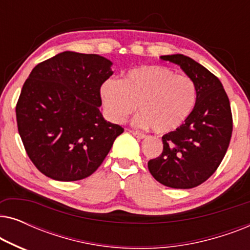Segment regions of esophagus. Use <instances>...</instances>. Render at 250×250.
I'll return each instance as SVG.
<instances>
[{"instance_id":"obj_1","label":"esophagus","mask_w":250,"mask_h":250,"mask_svg":"<svg viewBox=\"0 0 250 250\" xmlns=\"http://www.w3.org/2000/svg\"><path fill=\"white\" fill-rule=\"evenodd\" d=\"M129 132H131L132 134L134 135L135 138H138V139H145L146 138V134H145V133H142V132L133 131V129H129Z\"/></svg>"}]
</instances>
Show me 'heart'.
Segmentation results:
<instances>
[{"instance_id":"heart-1","label":"heart","mask_w":250,"mask_h":250,"mask_svg":"<svg viewBox=\"0 0 250 250\" xmlns=\"http://www.w3.org/2000/svg\"><path fill=\"white\" fill-rule=\"evenodd\" d=\"M105 115L112 123L125 122L139 107L135 124L156 132L179 128L192 112L197 88L186 75L164 66H142L123 81L110 78L101 86Z\"/></svg>"}]
</instances>
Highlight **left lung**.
<instances>
[{"mask_svg": "<svg viewBox=\"0 0 250 250\" xmlns=\"http://www.w3.org/2000/svg\"><path fill=\"white\" fill-rule=\"evenodd\" d=\"M160 58L179 64L193 81L197 101L187 121L163 136V152L148 168L164 186L191 189L209 179L227 153L233 128L230 101L220 80L197 61L183 54Z\"/></svg>", "mask_w": 250, "mask_h": 250, "instance_id": "1", "label": "left lung"}]
</instances>
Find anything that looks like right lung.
Here are the masks:
<instances>
[{
  "label": "right lung",
  "instance_id": "right-lung-1",
  "mask_svg": "<svg viewBox=\"0 0 250 250\" xmlns=\"http://www.w3.org/2000/svg\"><path fill=\"white\" fill-rule=\"evenodd\" d=\"M111 64L98 54L66 51L40 62L26 80L17 125L29 159L45 176L64 182L90 176L124 132L99 109Z\"/></svg>",
  "mask_w": 250,
  "mask_h": 250
}]
</instances>
